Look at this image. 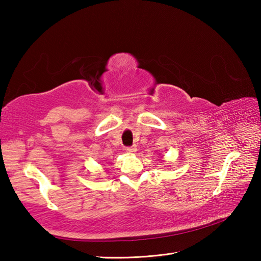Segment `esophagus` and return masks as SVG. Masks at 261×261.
<instances>
[{
	"mask_svg": "<svg viewBox=\"0 0 261 261\" xmlns=\"http://www.w3.org/2000/svg\"><path fill=\"white\" fill-rule=\"evenodd\" d=\"M125 151H126V152H129V153H134V152H136V151H137V148H136L135 146H132V147H126V148H125Z\"/></svg>",
	"mask_w": 261,
	"mask_h": 261,
	"instance_id": "1",
	"label": "esophagus"
}]
</instances>
